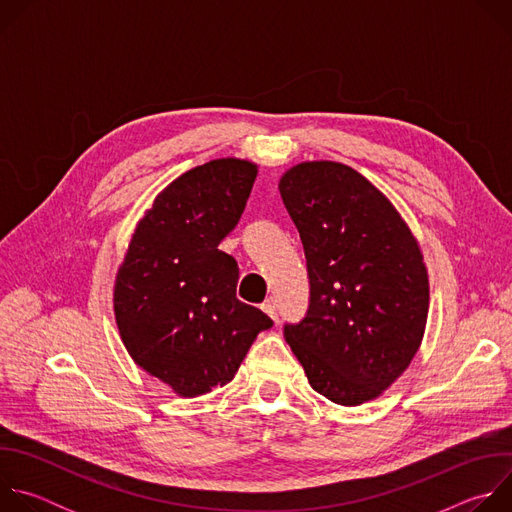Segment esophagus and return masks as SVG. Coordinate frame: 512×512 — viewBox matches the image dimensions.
I'll return each mask as SVG.
<instances>
[{
    "label": "esophagus",
    "mask_w": 512,
    "mask_h": 512,
    "mask_svg": "<svg viewBox=\"0 0 512 512\" xmlns=\"http://www.w3.org/2000/svg\"><path fill=\"white\" fill-rule=\"evenodd\" d=\"M261 310H263V312H265L269 318L277 320V302H275L273 298L265 300V302H263V306H261Z\"/></svg>",
    "instance_id": "34e87169"
}]
</instances>
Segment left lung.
<instances>
[{
    "instance_id": "8db88e82",
    "label": "left lung",
    "mask_w": 512,
    "mask_h": 512,
    "mask_svg": "<svg viewBox=\"0 0 512 512\" xmlns=\"http://www.w3.org/2000/svg\"><path fill=\"white\" fill-rule=\"evenodd\" d=\"M310 279L304 320L283 336L314 391L338 405L377 399L415 356L429 281L409 227L367 178L338 162H304L279 180Z\"/></svg>"
}]
</instances>
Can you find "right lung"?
<instances>
[{"instance_id": "right-lung-1", "label": "right lung", "mask_w": 512, "mask_h": 512, "mask_svg": "<svg viewBox=\"0 0 512 512\" xmlns=\"http://www.w3.org/2000/svg\"><path fill=\"white\" fill-rule=\"evenodd\" d=\"M257 178L247 160L192 168L164 188L115 279V320L135 364L182 397L227 385L273 320L237 300V261L218 249Z\"/></svg>"}]
</instances>
